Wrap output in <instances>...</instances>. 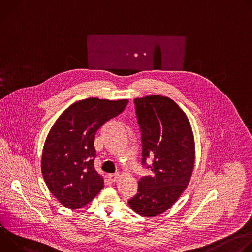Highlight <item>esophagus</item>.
<instances>
[{
    "label": "esophagus",
    "mask_w": 252,
    "mask_h": 252,
    "mask_svg": "<svg viewBox=\"0 0 252 252\" xmlns=\"http://www.w3.org/2000/svg\"><path fill=\"white\" fill-rule=\"evenodd\" d=\"M120 173L119 172H116V173H112V174H110L109 175V179L111 182H113V183H115V182H117L118 179H119V177H120Z\"/></svg>",
    "instance_id": "esophagus-1"
}]
</instances>
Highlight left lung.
<instances>
[{"label": "left lung", "instance_id": "8db88e82", "mask_svg": "<svg viewBox=\"0 0 252 252\" xmlns=\"http://www.w3.org/2000/svg\"><path fill=\"white\" fill-rule=\"evenodd\" d=\"M134 104L141 131V163L152 174L140 178L128 204L143 217H156L171 207L189 183L194 138L188 117L171 98L154 94L135 98ZM148 158L153 161L151 166Z\"/></svg>", "mask_w": 252, "mask_h": 252}]
</instances>
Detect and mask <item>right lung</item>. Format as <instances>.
I'll return each mask as SVG.
<instances>
[{"mask_svg":"<svg viewBox=\"0 0 252 252\" xmlns=\"http://www.w3.org/2000/svg\"><path fill=\"white\" fill-rule=\"evenodd\" d=\"M127 103V99H82L69 105L52 126L41 167L49 190L63 206L81 208L102 189L103 178L94 168V136Z\"/></svg>","mask_w":252,"mask_h":252,"instance_id":"obj_1","label":"right lung"}]
</instances>
